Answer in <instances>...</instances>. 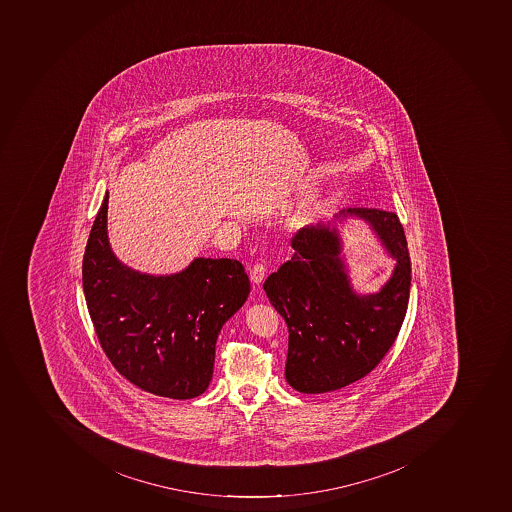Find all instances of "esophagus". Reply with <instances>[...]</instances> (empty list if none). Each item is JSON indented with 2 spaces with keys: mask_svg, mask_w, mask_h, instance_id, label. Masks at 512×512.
<instances>
[{
  "mask_svg": "<svg viewBox=\"0 0 512 512\" xmlns=\"http://www.w3.org/2000/svg\"><path fill=\"white\" fill-rule=\"evenodd\" d=\"M250 277L253 284H261L262 280H264V277H266V266H264L262 262H256V264L251 267Z\"/></svg>",
  "mask_w": 512,
  "mask_h": 512,
  "instance_id": "1",
  "label": "esophagus"
}]
</instances>
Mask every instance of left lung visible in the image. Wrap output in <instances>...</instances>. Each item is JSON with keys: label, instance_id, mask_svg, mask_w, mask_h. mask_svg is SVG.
<instances>
[{"label": "left lung", "instance_id": "obj_1", "mask_svg": "<svg viewBox=\"0 0 512 512\" xmlns=\"http://www.w3.org/2000/svg\"><path fill=\"white\" fill-rule=\"evenodd\" d=\"M347 212L370 222L397 259L381 292H352L339 238L326 224L300 228L290 241L292 259L262 285L288 327L285 378L305 394L337 391L365 378L396 342L407 313L412 267L399 217L368 207Z\"/></svg>", "mask_w": 512, "mask_h": 512}]
</instances>
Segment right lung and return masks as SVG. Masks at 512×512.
Segmentation results:
<instances>
[{
	"label": "right lung",
	"instance_id": "add662e5",
	"mask_svg": "<svg viewBox=\"0 0 512 512\" xmlns=\"http://www.w3.org/2000/svg\"><path fill=\"white\" fill-rule=\"evenodd\" d=\"M108 193L82 261V287L95 334L115 370L142 391L170 399L201 396L211 383L215 342L250 293L235 259H194L180 274H139L113 256Z\"/></svg>",
	"mask_w": 512,
	"mask_h": 512
}]
</instances>
